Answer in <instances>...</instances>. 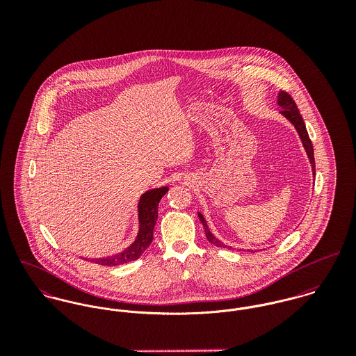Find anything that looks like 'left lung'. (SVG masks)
Wrapping results in <instances>:
<instances>
[{"label": "left lung", "instance_id": "1", "mask_svg": "<svg viewBox=\"0 0 356 356\" xmlns=\"http://www.w3.org/2000/svg\"><path fill=\"white\" fill-rule=\"evenodd\" d=\"M278 105L282 108V109H281V113H282L285 118H288V119L291 120V123H293V126L296 127V130H298V133H299V136H300V138H302V143H303V145H305V152H307L308 157H309L311 167H312V171H314V175H315V160H314L312 143H311V140H309V137H308V133H307V129H305V120H303V118H302V115H300V112H299V108H298L296 102H295V100L292 99V96H291L288 92L281 90L280 95H278ZM199 218H200V220H202V223H203L204 230H205V237L208 238V241L212 243V244H215L216 247L226 248V245H225L223 243H220L218 238H215V237L212 236V233L208 230V226H207L205 219H204V216L202 213H199ZM227 248H230V247H227Z\"/></svg>", "mask_w": 356, "mask_h": 356}]
</instances>
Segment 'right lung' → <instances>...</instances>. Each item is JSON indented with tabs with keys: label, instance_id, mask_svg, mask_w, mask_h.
I'll return each mask as SVG.
<instances>
[{
	"label": "right lung",
	"instance_id": "add662e5",
	"mask_svg": "<svg viewBox=\"0 0 356 356\" xmlns=\"http://www.w3.org/2000/svg\"><path fill=\"white\" fill-rule=\"evenodd\" d=\"M168 188H159L148 191L143 195L140 204H138V216H140V232L136 241L122 254L109 256L105 259H96V261L102 266H118L124 264L131 260H137L145 250L151 245L153 240V229L157 219V205L160 199L165 195Z\"/></svg>",
	"mask_w": 356,
	"mask_h": 356
}]
</instances>
